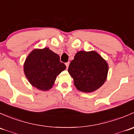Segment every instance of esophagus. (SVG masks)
I'll return each mask as SVG.
<instances>
[{
    "label": "esophagus",
    "mask_w": 134,
    "mask_h": 134,
    "mask_svg": "<svg viewBox=\"0 0 134 134\" xmlns=\"http://www.w3.org/2000/svg\"><path fill=\"white\" fill-rule=\"evenodd\" d=\"M69 62H67V63H65V65H66V67H67V69L69 67Z\"/></svg>",
    "instance_id": "obj_1"
}]
</instances>
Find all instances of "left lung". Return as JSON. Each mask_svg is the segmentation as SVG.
<instances>
[{
	"label": "left lung",
	"mask_w": 134,
	"mask_h": 134,
	"mask_svg": "<svg viewBox=\"0 0 134 134\" xmlns=\"http://www.w3.org/2000/svg\"><path fill=\"white\" fill-rule=\"evenodd\" d=\"M68 72L77 90L90 93L104 84L107 78L108 65L95 51H79L71 61Z\"/></svg>",
	"instance_id": "left-lung-1"
}]
</instances>
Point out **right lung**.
Wrapping results in <instances>:
<instances>
[{"label":"right lung","mask_w":134,"mask_h":134,"mask_svg":"<svg viewBox=\"0 0 134 134\" xmlns=\"http://www.w3.org/2000/svg\"><path fill=\"white\" fill-rule=\"evenodd\" d=\"M65 69V65L59 61V55L48 48L32 51L24 64V72L28 82L42 91L52 88L57 76Z\"/></svg>","instance_id":"1"}]
</instances>
